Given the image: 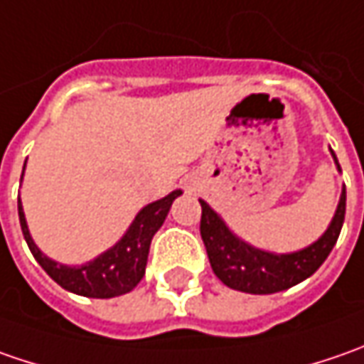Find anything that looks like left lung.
<instances>
[{
    "label": "left lung",
    "mask_w": 364,
    "mask_h": 364,
    "mask_svg": "<svg viewBox=\"0 0 364 364\" xmlns=\"http://www.w3.org/2000/svg\"><path fill=\"white\" fill-rule=\"evenodd\" d=\"M332 158L336 161V168L341 170L334 151ZM200 237L208 253L210 267L218 279L227 287L245 294H275L304 282L326 261L343 229L346 188H343L341 203L336 206L334 218L326 232L310 247L286 255L261 251L245 243L237 235H232L225 220L204 200H200Z\"/></svg>",
    "instance_id": "left-lung-1"
}]
</instances>
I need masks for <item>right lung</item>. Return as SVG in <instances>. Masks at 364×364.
<instances>
[{"instance_id": "obj_1", "label": "right lung", "mask_w": 364, "mask_h": 364, "mask_svg": "<svg viewBox=\"0 0 364 364\" xmlns=\"http://www.w3.org/2000/svg\"><path fill=\"white\" fill-rule=\"evenodd\" d=\"M180 194L182 190H174L160 200L144 206L137 213L132 227L121 237L119 243H115L105 253H101L99 257H95L85 265H63L46 257L30 237L20 198H18V215H20L23 239L30 247L32 255L58 286L87 298H115L132 291L141 282L146 273L151 239L164 225L170 206Z\"/></svg>"}]
</instances>
